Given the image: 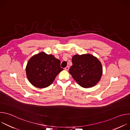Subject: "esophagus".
Here are the masks:
<instances>
[{
    "label": "esophagus",
    "mask_w": 130,
    "mask_h": 130,
    "mask_svg": "<svg viewBox=\"0 0 130 130\" xmlns=\"http://www.w3.org/2000/svg\"><path fill=\"white\" fill-rule=\"evenodd\" d=\"M68 69H69V67L67 66H66L65 68V70H66V71H67V70H68Z\"/></svg>",
    "instance_id": "obj_1"
}]
</instances>
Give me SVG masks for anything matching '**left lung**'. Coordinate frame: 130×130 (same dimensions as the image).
<instances>
[{
  "label": "left lung",
  "mask_w": 130,
  "mask_h": 130,
  "mask_svg": "<svg viewBox=\"0 0 130 130\" xmlns=\"http://www.w3.org/2000/svg\"><path fill=\"white\" fill-rule=\"evenodd\" d=\"M72 63L69 72L81 87H93L100 81L102 66L96 57L90 54H77L72 57Z\"/></svg>",
  "instance_id": "left-lung-1"
}]
</instances>
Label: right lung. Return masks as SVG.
Returning <instances> with one entry per match:
<instances>
[{
    "mask_svg": "<svg viewBox=\"0 0 130 130\" xmlns=\"http://www.w3.org/2000/svg\"><path fill=\"white\" fill-rule=\"evenodd\" d=\"M60 64L61 61L54 55L41 52L33 55L28 61L26 68L27 78L36 87H47L63 70Z\"/></svg>",
    "mask_w": 130,
    "mask_h": 130,
    "instance_id": "add662e5",
    "label": "right lung"
}]
</instances>
